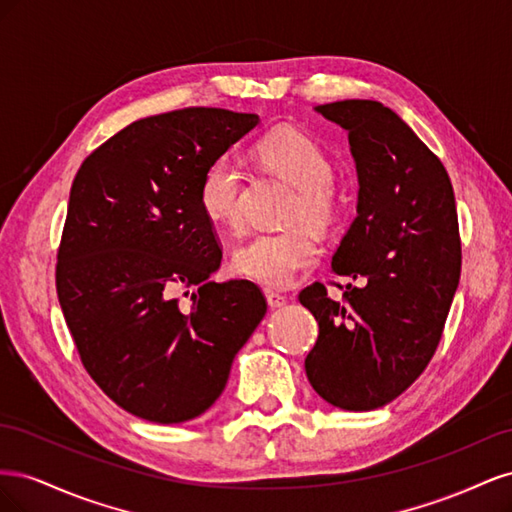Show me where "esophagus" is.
Returning a JSON list of instances; mask_svg holds the SVG:
<instances>
[{
  "label": "esophagus",
  "mask_w": 512,
  "mask_h": 512,
  "mask_svg": "<svg viewBox=\"0 0 512 512\" xmlns=\"http://www.w3.org/2000/svg\"><path fill=\"white\" fill-rule=\"evenodd\" d=\"M265 297H267V303H269L271 309H277V307H284L286 305V297H282V294H277V292L267 290Z\"/></svg>",
  "instance_id": "1"
}]
</instances>
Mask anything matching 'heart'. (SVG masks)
I'll return each mask as SVG.
<instances>
[{
    "instance_id": "obj_1",
    "label": "heart",
    "mask_w": 512,
    "mask_h": 512,
    "mask_svg": "<svg viewBox=\"0 0 512 512\" xmlns=\"http://www.w3.org/2000/svg\"><path fill=\"white\" fill-rule=\"evenodd\" d=\"M256 158L275 175L297 188L288 220L314 228H329L342 213V200L333 188V164L312 136L280 128L260 138ZM200 209L220 228L235 230L243 220V170L232 158L215 160L203 175L198 190ZM320 245L309 230L292 226L275 232H258L232 252L237 275L267 288H288L314 267Z\"/></svg>"
}]
</instances>
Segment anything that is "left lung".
Here are the masks:
<instances>
[{"mask_svg": "<svg viewBox=\"0 0 512 512\" xmlns=\"http://www.w3.org/2000/svg\"><path fill=\"white\" fill-rule=\"evenodd\" d=\"M348 134L359 179L356 218L333 254L344 301L322 284L299 301L318 322L305 374L331 406L367 412L423 374L461 273L455 194L446 168L408 123L376 100L314 108Z\"/></svg>", "mask_w": 512, "mask_h": 512, "instance_id": "8db88e82", "label": "left lung"}]
</instances>
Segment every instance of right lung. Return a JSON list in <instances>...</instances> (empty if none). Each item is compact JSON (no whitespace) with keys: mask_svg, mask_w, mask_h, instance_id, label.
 <instances>
[{"mask_svg":"<svg viewBox=\"0 0 512 512\" xmlns=\"http://www.w3.org/2000/svg\"><path fill=\"white\" fill-rule=\"evenodd\" d=\"M258 123L205 106L138 119L72 181L57 254L61 312L89 376L145 421L209 410L267 314L256 284L209 282L222 250L198 200L205 170ZM183 285L199 288L188 304L176 299Z\"/></svg>","mask_w":512,"mask_h":512,"instance_id":"1","label":"right lung"}]
</instances>
